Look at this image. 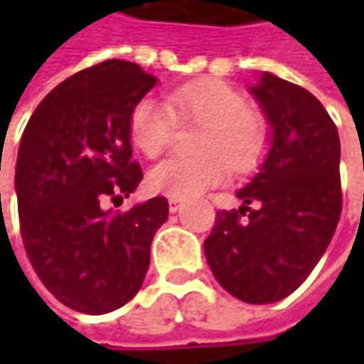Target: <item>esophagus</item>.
I'll return each mask as SVG.
<instances>
[{
  "label": "esophagus",
  "instance_id": "esophagus-1",
  "mask_svg": "<svg viewBox=\"0 0 364 364\" xmlns=\"http://www.w3.org/2000/svg\"><path fill=\"white\" fill-rule=\"evenodd\" d=\"M168 206H170V213H178V210H180V206H182V200H180V198H174V196H170V198H168Z\"/></svg>",
  "mask_w": 364,
  "mask_h": 364
}]
</instances>
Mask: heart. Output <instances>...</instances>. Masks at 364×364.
I'll return each instance as SVG.
<instances>
[{"label": "heart", "instance_id": "1", "mask_svg": "<svg viewBox=\"0 0 364 364\" xmlns=\"http://www.w3.org/2000/svg\"><path fill=\"white\" fill-rule=\"evenodd\" d=\"M178 119L203 123L198 149L203 156H172L156 164L147 184L154 192L192 198L223 184L229 170L247 172L257 166L265 149V129L247 111V101L227 82L200 80L172 91L166 101L146 97L132 113V139L147 158L168 147Z\"/></svg>", "mask_w": 364, "mask_h": 364}]
</instances>
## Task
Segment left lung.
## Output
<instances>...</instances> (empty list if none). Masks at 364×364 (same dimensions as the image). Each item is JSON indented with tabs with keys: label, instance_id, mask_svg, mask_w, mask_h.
<instances>
[{
	"label": "left lung",
	"instance_id": "left-lung-1",
	"mask_svg": "<svg viewBox=\"0 0 364 364\" xmlns=\"http://www.w3.org/2000/svg\"><path fill=\"white\" fill-rule=\"evenodd\" d=\"M249 92L269 125L267 151L237 190L239 210L217 215L204 255L231 296L273 304L300 287L336 231L341 139L322 103L298 85L261 73ZM245 212L250 217L241 219Z\"/></svg>",
	"mask_w": 364,
	"mask_h": 364
}]
</instances>
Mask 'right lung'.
<instances>
[{
    "label": "right lung",
    "instance_id": "right-lung-1",
    "mask_svg": "<svg viewBox=\"0 0 364 364\" xmlns=\"http://www.w3.org/2000/svg\"><path fill=\"white\" fill-rule=\"evenodd\" d=\"M158 78L127 60L85 68L44 97L16 164L21 239L40 282L64 306L107 314L132 300L149 267V245L168 220L156 196L115 215L141 182L132 160V113Z\"/></svg>",
    "mask_w": 364,
    "mask_h": 364
}]
</instances>
